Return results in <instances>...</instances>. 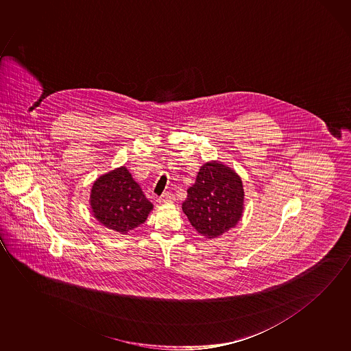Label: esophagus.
I'll use <instances>...</instances> for the list:
<instances>
[{"mask_svg":"<svg viewBox=\"0 0 351 351\" xmlns=\"http://www.w3.org/2000/svg\"><path fill=\"white\" fill-rule=\"evenodd\" d=\"M173 199H175V195L170 192H167L159 198V203H167V202H173Z\"/></svg>","mask_w":351,"mask_h":351,"instance_id":"1","label":"esophagus"}]
</instances>
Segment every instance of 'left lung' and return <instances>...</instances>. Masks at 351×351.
<instances>
[{
	"label": "left lung",
	"instance_id": "1",
	"mask_svg": "<svg viewBox=\"0 0 351 351\" xmlns=\"http://www.w3.org/2000/svg\"><path fill=\"white\" fill-rule=\"evenodd\" d=\"M244 203L242 180L221 162H205L187 191L182 210L205 238L220 237L241 220Z\"/></svg>",
	"mask_w": 351,
	"mask_h": 351
}]
</instances>
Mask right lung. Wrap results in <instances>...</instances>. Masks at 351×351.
<instances>
[{
	"label": "right lung",
	"mask_w": 351,
	"mask_h": 351,
	"mask_svg": "<svg viewBox=\"0 0 351 351\" xmlns=\"http://www.w3.org/2000/svg\"><path fill=\"white\" fill-rule=\"evenodd\" d=\"M90 203L98 221L123 234L146 221L153 209V204L125 167L104 173L95 181Z\"/></svg>",
	"instance_id": "right-lung-1"
}]
</instances>
